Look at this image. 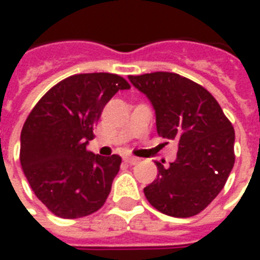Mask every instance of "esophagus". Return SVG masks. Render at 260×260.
<instances>
[{
	"label": "esophagus",
	"instance_id": "obj_1",
	"mask_svg": "<svg viewBox=\"0 0 260 260\" xmlns=\"http://www.w3.org/2000/svg\"><path fill=\"white\" fill-rule=\"evenodd\" d=\"M124 160L128 164H132V166H134V164H138L139 161H141V158L135 157V156H125Z\"/></svg>",
	"mask_w": 260,
	"mask_h": 260
}]
</instances>
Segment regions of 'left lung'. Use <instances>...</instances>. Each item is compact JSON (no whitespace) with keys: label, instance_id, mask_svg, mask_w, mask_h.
Segmentation results:
<instances>
[{"label":"left lung","instance_id":"8db88e82","mask_svg":"<svg viewBox=\"0 0 260 260\" xmlns=\"http://www.w3.org/2000/svg\"><path fill=\"white\" fill-rule=\"evenodd\" d=\"M129 80L156 111L157 134L178 143L174 163L156 161L157 178L143 192L154 209L192 217L206 209L234 167V126L217 100L193 80L174 72H153Z\"/></svg>","mask_w":260,"mask_h":260}]
</instances>
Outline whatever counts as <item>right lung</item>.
Returning a JSON list of instances; mask_svg holds the SVG:
<instances>
[{"mask_svg":"<svg viewBox=\"0 0 260 260\" xmlns=\"http://www.w3.org/2000/svg\"><path fill=\"white\" fill-rule=\"evenodd\" d=\"M115 74L65 78L37 102L20 132V166L35 195L62 218H79L106 203L121 157L89 152L93 128L118 90L129 89Z\"/></svg>","mask_w":260,"mask_h":260,"instance_id":"1","label":"right lung"}]
</instances>
